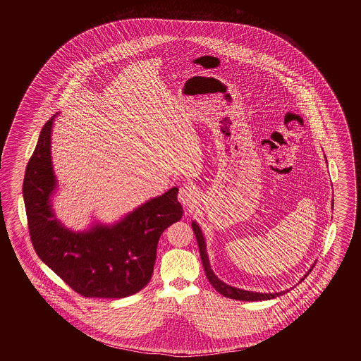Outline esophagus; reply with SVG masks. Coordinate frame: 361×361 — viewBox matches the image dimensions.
<instances>
[{"label": "esophagus", "mask_w": 361, "mask_h": 361, "mask_svg": "<svg viewBox=\"0 0 361 361\" xmlns=\"http://www.w3.org/2000/svg\"><path fill=\"white\" fill-rule=\"evenodd\" d=\"M178 201L184 207H192L197 201V189L192 184H184L178 190Z\"/></svg>", "instance_id": "34e87169"}]
</instances>
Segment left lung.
Wrapping results in <instances>:
<instances>
[{
	"instance_id": "8db88e82",
	"label": "left lung",
	"mask_w": 361,
	"mask_h": 361,
	"mask_svg": "<svg viewBox=\"0 0 361 361\" xmlns=\"http://www.w3.org/2000/svg\"><path fill=\"white\" fill-rule=\"evenodd\" d=\"M334 207V205H332ZM192 228L195 231V235H196L197 243H198V247H200V255H201V261H202V266H204V270L207 274V278H208L210 284L219 291L221 295L226 296L230 299H235V300H243V302H257V300H269V299H274L276 296L283 295L287 291H281V293H274V294H262V293H252V291H245V290H240V288H235L233 286L229 284L224 283L222 281H219V278L214 275L213 270L210 269V263H209L208 254H207V245H205V238L202 235V231L198 228L196 222H192ZM314 267V266H312ZM311 267V270H312ZM311 270L305 275L306 278L308 274L311 273ZM302 278V281L305 279Z\"/></svg>"
}]
</instances>
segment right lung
<instances>
[{
  "label": "right lung",
  "mask_w": 361,
  "mask_h": 361,
  "mask_svg": "<svg viewBox=\"0 0 361 361\" xmlns=\"http://www.w3.org/2000/svg\"><path fill=\"white\" fill-rule=\"evenodd\" d=\"M54 118L46 121L23 178L34 250L82 296L118 299L133 295L151 281L160 235L183 217L178 189L172 188L149 200L115 225H97L83 233L66 229L50 205L56 185L50 149Z\"/></svg>",
  "instance_id": "1"
}]
</instances>
